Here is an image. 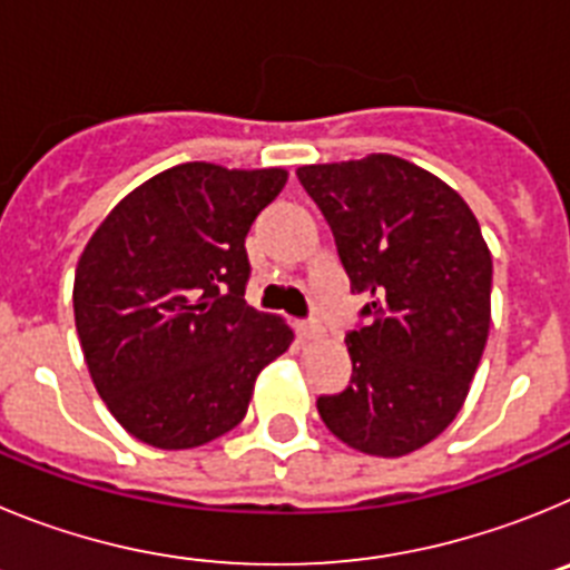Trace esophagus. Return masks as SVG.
Returning <instances> with one entry per match:
<instances>
[{"mask_svg":"<svg viewBox=\"0 0 570 570\" xmlns=\"http://www.w3.org/2000/svg\"><path fill=\"white\" fill-rule=\"evenodd\" d=\"M296 331H299L302 340H308V342L322 340V334H325V331H322V325H320V320H305V322H299V325H296Z\"/></svg>","mask_w":570,"mask_h":570,"instance_id":"esophagus-1","label":"esophagus"}]
</instances>
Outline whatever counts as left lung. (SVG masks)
<instances>
[{"label":"left lung","instance_id":"1","mask_svg":"<svg viewBox=\"0 0 570 570\" xmlns=\"http://www.w3.org/2000/svg\"><path fill=\"white\" fill-rule=\"evenodd\" d=\"M367 325L345 336L354 374L322 422L371 456H405L460 414L491 328V250L440 176L391 154L302 165Z\"/></svg>","mask_w":570,"mask_h":570}]
</instances>
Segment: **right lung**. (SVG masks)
Here are the masks:
<instances>
[{
  "instance_id": "obj_1",
  "label": "right lung",
  "mask_w": 570,
  "mask_h": 570,
  "mask_svg": "<svg viewBox=\"0 0 570 570\" xmlns=\"http://www.w3.org/2000/svg\"><path fill=\"white\" fill-rule=\"evenodd\" d=\"M285 168L185 163L156 174L90 236L73 316L116 422L163 451L205 445L248 414L259 371L288 351L282 316L245 302V236Z\"/></svg>"
}]
</instances>
